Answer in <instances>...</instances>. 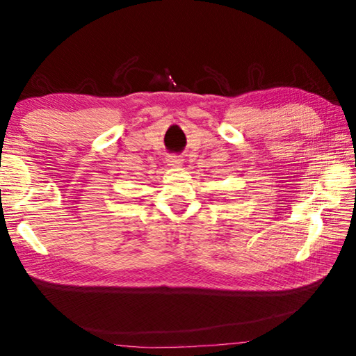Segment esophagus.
I'll return each mask as SVG.
<instances>
[{
    "mask_svg": "<svg viewBox=\"0 0 356 356\" xmlns=\"http://www.w3.org/2000/svg\"><path fill=\"white\" fill-rule=\"evenodd\" d=\"M166 163H168V166L179 168L180 165H182V159H180V156H177V155H170L166 159Z\"/></svg>",
    "mask_w": 356,
    "mask_h": 356,
    "instance_id": "obj_1",
    "label": "esophagus"
}]
</instances>
